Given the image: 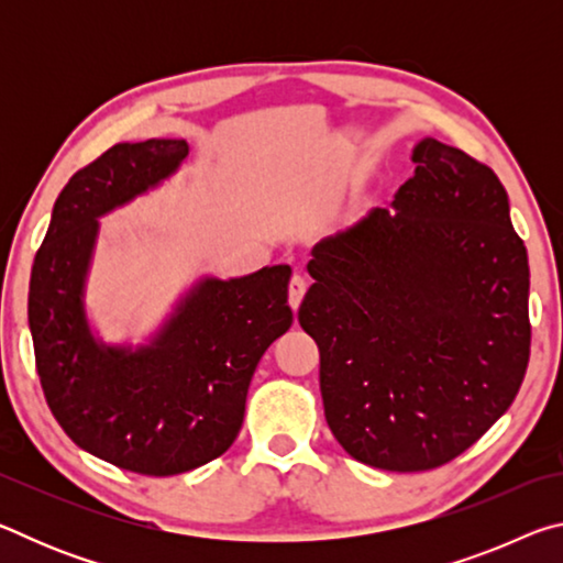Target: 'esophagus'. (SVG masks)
Returning <instances> with one entry per match:
<instances>
[{
    "instance_id": "esophagus-1",
    "label": "esophagus",
    "mask_w": 563,
    "mask_h": 563,
    "mask_svg": "<svg viewBox=\"0 0 563 563\" xmlns=\"http://www.w3.org/2000/svg\"><path fill=\"white\" fill-rule=\"evenodd\" d=\"M305 290H308V283H305L302 275H292L290 288H288V300H290V308L292 310L300 308V302L305 298Z\"/></svg>"
}]
</instances>
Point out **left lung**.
<instances>
[{"mask_svg":"<svg viewBox=\"0 0 563 563\" xmlns=\"http://www.w3.org/2000/svg\"><path fill=\"white\" fill-rule=\"evenodd\" d=\"M395 211L312 247L298 310L318 342L328 427L352 460L434 470L507 412L529 365V258L489 166L412 148Z\"/></svg>","mask_w":563,"mask_h":563,"instance_id":"1","label":"left lung"}]
</instances>
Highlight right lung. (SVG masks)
Masks as SVG:
<instances>
[{
  "label": "right lung",
  "mask_w": 563,
  "mask_h": 563,
  "mask_svg": "<svg viewBox=\"0 0 563 563\" xmlns=\"http://www.w3.org/2000/svg\"><path fill=\"white\" fill-rule=\"evenodd\" d=\"M184 139L117 144L56 198L30 280V332L46 405L81 450L170 476L221 456L241 432L255 367L292 325L290 265L201 275L141 342H109L87 310L99 218L176 176Z\"/></svg>",
  "instance_id": "1"
}]
</instances>
